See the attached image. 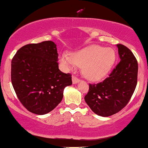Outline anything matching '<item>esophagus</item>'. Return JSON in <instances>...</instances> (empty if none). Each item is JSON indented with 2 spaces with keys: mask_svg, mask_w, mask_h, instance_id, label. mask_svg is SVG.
Listing matches in <instances>:
<instances>
[{
  "mask_svg": "<svg viewBox=\"0 0 148 148\" xmlns=\"http://www.w3.org/2000/svg\"><path fill=\"white\" fill-rule=\"evenodd\" d=\"M79 81H80V80H79L78 78H77V77H75V76H73V77H72L73 84H77V83L79 82Z\"/></svg>",
  "mask_w": 148,
  "mask_h": 148,
  "instance_id": "obj_1",
  "label": "esophagus"
}]
</instances>
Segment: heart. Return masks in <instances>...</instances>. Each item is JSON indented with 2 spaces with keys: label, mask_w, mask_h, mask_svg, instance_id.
Listing matches in <instances>:
<instances>
[{
  "label": "heart",
  "mask_w": 148,
  "mask_h": 148,
  "mask_svg": "<svg viewBox=\"0 0 148 148\" xmlns=\"http://www.w3.org/2000/svg\"><path fill=\"white\" fill-rule=\"evenodd\" d=\"M115 59L113 49L99 45L89 46L71 55L63 52L59 56V61L64 69L71 70L82 66L83 75L93 81L106 77L114 65Z\"/></svg>",
  "instance_id": "1"
}]
</instances>
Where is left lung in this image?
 <instances>
[{"label":"left lung","instance_id":"1","mask_svg":"<svg viewBox=\"0 0 148 148\" xmlns=\"http://www.w3.org/2000/svg\"><path fill=\"white\" fill-rule=\"evenodd\" d=\"M120 61L108 77L89 84L84 100L93 112L102 117L117 113L127 106L137 84L138 62L132 51L117 45Z\"/></svg>","mask_w":148,"mask_h":148}]
</instances>
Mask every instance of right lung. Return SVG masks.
<instances>
[{
  "label": "right lung",
  "mask_w": 148,
  "mask_h": 148,
  "mask_svg": "<svg viewBox=\"0 0 148 148\" xmlns=\"http://www.w3.org/2000/svg\"><path fill=\"white\" fill-rule=\"evenodd\" d=\"M52 41L23 46L12 60L11 80L18 99L30 112L45 114L60 103L71 75L59 69Z\"/></svg>",
  "instance_id": "1"
}]
</instances>
